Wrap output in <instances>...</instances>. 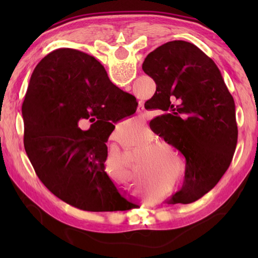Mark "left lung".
<instances>
[{
	"label": "left lung",
	"mask_w": 258,
	"mask_h": 258,
	"mask_svg": "<svg viewBox=\"0 0 258 258\" xmlns=\"http://www.w3.org/2000/svg\"><path fill=\"white\" fill-rule=\"evenodd\" d=\"M142 69L156 84L145 108L163 111L151 128L186 160L184 184L168 203L188 204L210 191L233 160L238 135L234 98L213 59L188 42L158 46Z\"/></svg>",
	"instance_id": "1"
}]
</instances>
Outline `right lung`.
<instances>
[{
  "instance_id": "right-lung-1",
  "label": "right lung",
  "mask_w": 258,
  "mask_h": 258,
  "mask_svg": "<svg viewBox=\"0 0 258 258\" xmlns=\"http://www.w3.org/2000/svg\"><path fill=\"white\" fill-rule=\"evenodd\" d=\"M115 100H135L109 81L103 65L58 48L36 65L22 105L24 147L47 189L87 212L128 211L133 204L105 172V142L120 116ZM90 119L82 131L77 124Z\"/></svg>"
}]
</instances>
